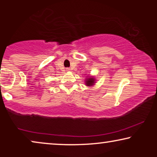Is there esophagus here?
Listing matches in <instances>:
<instances>
[{"label":"esophagus","mask_w":157,"mask_h":157,"mask_svg":"<svg viewBox=\"0 0 157 157\" xmlns=\"http://www.w3.org/2000/svg\"><path fill=\"white\" fill-rule=\"evenodd\" d=\"M67 70H68V69H67Z\"/></svg>","instance_id":"34e87169"}]
</instances>
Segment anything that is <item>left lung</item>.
Instances as JSON below:
<instances>
[{"instance_id":"left-lung-1","label":"left lung","mask_w":157,"mask_h":157,"mask_svg":"<svg viewBox=\"0 0 157 157\" xmlns=\"http://www.w3.org/2000/svg\"><path fill=\"white\" fill-rule=\"evenodd\" d=\"M94 81H95V79L92 78V77H89V78H86V83L87 86H93L94 83Z\"/></svg>"}]
</instances>
